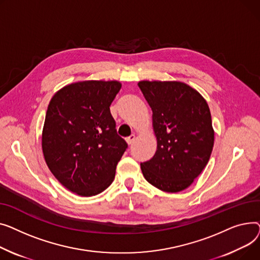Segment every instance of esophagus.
I'll list each match as a JSON object with an SVG mask.
<instances>
[{
  "label": "esophagus",
  "mask_w": 260,
  "mask_h": 260,
  "mask_svg": "<svg viewBox=\"0 0 260 260\" xmlns=\"http://www.w3.org/2000/svg\"><path fill=\"white\" fill-rule=\"evenodd\" d=\"M135 140V135L134 134H131L130 136H128L126 139V142L128 143V145H131L133 143V141Z\"/></svg>",
  "instance_id": "34e87169"
}]
</instances>
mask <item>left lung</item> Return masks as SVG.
<instances>
[{
  "mask_svg": "<svg viewBox=\"0 0 260 260\" xmlns=\"http://www.w3.org/2000/svg\"><path fill=\"white\" fill-rule=\"evenodd\" d=\"M151 107L157 140L154 156L141 162L142 172L152 186L165 192L187 189L207 166L214 130L205 99L185 83H139Z\"/></svg>",
  "mask_w": 260,
  "mask_h": 260,
  "instance_id": "1",
  "label": "left lung"
}]
</instances>
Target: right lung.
Returning <instances> with one entry per match:
<instances>
[{"label":"right lung","instance_id":"right-lung-1","mask_svg":"<svg viewBox=\"0 0 260 260\" xmlns=\"http://www.w3.org/2000/svg\"><path fill=\"white\" fill-rule=\"evenodd\" d=\"M120 87L116 81L74 83L57 91L48 105L44 157L55 178L78 195L93 196L108 188L128 148L110 112Z\"/></svg>","mask_w":260,"mask_h":260}]
</instances>
